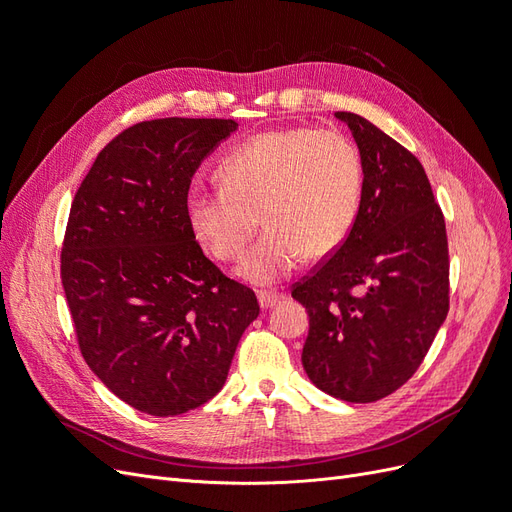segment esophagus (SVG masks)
<instances>
[{"label":"esophagus","instance_id":"1","mask_svg":"<svg viewBox=\"0 0 512 512\" xmlns=\"http://www.w3.org/2000/svg\"><path fill=\"white\" fill-rule=\"evenodd\" d=\"M282 299H284V294L277 292V290H260L258 292V303H260L262 309H271V307H275L277 303H280Z\"/></svg>","mask_w":512,"mask_h":512}]
</instances>
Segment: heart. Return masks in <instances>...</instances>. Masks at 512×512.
I'll return each instance as SVG.
<instances>
[{
	"mask_svg": "<svg viewBox=\"0 0 512 512\" xmlns=\"http://www.w3.org/2000/svg\"><path fill=\"white\" fill-rule=\"evenodd\" d=\"M220 177V188L190 194V228L215 258L237 260L256 235L260 213L267 232L239 273L254 284H273L305 254L322 258L344 243L361 211L365 170L350 136L286 128L232 149Z\"/></svg>",
	"mask_w": 512,
	"mask_h": 512,
	"instance_id": "obj_1",
	"label": "heart"
}]
</instances>
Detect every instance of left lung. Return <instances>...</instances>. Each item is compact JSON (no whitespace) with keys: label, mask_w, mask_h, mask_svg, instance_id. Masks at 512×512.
I'll return each instance as SVG.
<instances>
[{"label":"left lung","mask_w":512,"mask_h":512,"mask_svg":"<svg viewBox=\"0 0 512 512\" xmlns=\"http://www.w3.org/2000/svg\"><path fill=\"white\" fill-rule=\"evenodd\" d=\"M335 117L363 156L361 211L333 256L292 286V299L309 316V380L369 404L412 378L448 314L446 224L406 147L361 115Z\"/></svg>","instance_id":"8db88e82"}]
</instances>
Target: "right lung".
I'll return each mask as SVG.
<instances>
[{
	"mask_svg": "<svg viewBox=\"0 0 512 512\" xmlns=\"http://www.w3.org/2000/svg\"><path fill=\"white\" fill-rule=\"evenodd\" d=\"M232 119L141 121L108 143L72 200L61 284L85 363L128 406L177 416L222 391L254 290L203 254L190 183Z\"/></svg>",
	"mask_w": 512,
	"mask_h": 512,
	"instance_id": "right-lung-1",
	"label": "right lung"
}]
</instances>
